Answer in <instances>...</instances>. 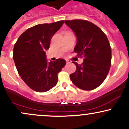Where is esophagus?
<instances>
[{
    "mask_svg": "<svg viewBox=\"0 0 129 129\" xmlns=\"http://www.w3.org/2000/svg\"><path fill=\"white\" fill-rule=\"evenodd\" d=\"M71 60H68V59H67L66 60V62H67V63H70L71 62Z\"/></svg>",
    "mask_w": 129,
    "mask_h": 129,
    "instance_id": "1",
    "label": "esophagus"
}]
</instances>
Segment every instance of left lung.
I'll return each instance as SVG.
<instances>
[{
	"instance_id": "left-lung-1",
	"label": "left lung",
	"mask_w": 129,
	"mask_h": 129,
	"mask_svg": "<svg viewBox=\"0 0 129 129\" xmlns=\"http://www.w3.org/2000/svg\"><path fill=\"white\" fill-rule=\"evenodd\" d=\"M65 23L76 36L74 51L84 59L81 64L73 62L76 70L70 75L71 81L82 90L94 89L104 82L110 68L112 51L107 37L98 26L87 20H65Z\"/></svg>"
}]
</instances>
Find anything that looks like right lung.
Returning a JSON list of instances; mask_svg holds the SVG:
<instances>
[{
  "label": "right lung",
  "instance_id": "1",
  "mask_svg": "<svg viewBox=\"0 0 129 129\" xmlns=\"http://www.w3.org/2000/svg\"><path fill=\"white\" fill-rule=\"evenodd\" d=\"M63 23L60 20L33 26L20 35L14 46L13 59L19 75L38 92H45L55 86L57 74L66 64L63 59L48 62L45 55L51 38Z\"/></svg>",
  "mask_w": 129,
  "mask_h": 129
}]
</instances>
